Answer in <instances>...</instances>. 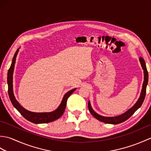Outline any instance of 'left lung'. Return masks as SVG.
I'll return each instance as SVG.
<instances>
[{
    "label": "left lung",
    "mask_w": 151,
    "mask_h": 151,
    "mask_svg": "<svg viewBox=\"0 0 151 151\" xmlns=\"http://www.w3.org/2000/svg\"><path fill=\"white\" fill-rule=\"evenodd\" d=\"M139 62H140L141 65H142V69H143L144 81L143 83L142 89V91H141L139 98L138 99V100H137V101L136 102V103L134 104L132 108H130L129 110H127L126 112H124V113L123 114L118 115V116L104 117V116H102V115L98 114L97 113H96V112L93 110V108H91V106L90 104V102L89 101L88 102V109L93 116L95 117L99 121L103 122V123H105L114 124H119V123H123V122L125 121L126 120H127L128 119L130 118L134 114V112H135L137 110V109L141 107V106L142 105L143 102L144 101V99H145V97L146 88H147V84H148L149 75H148V71H147V69L146 67L145 62V61H144V60L143 59V58H142V57L139 58Z\"/></svg>",
    "instance_id": "obj_1"
}]
</instances>
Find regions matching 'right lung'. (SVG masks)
Returning a JSON list of instances; mask_svg holds the SVG:
<instances>
[{
    "instance_id": "right-lung-1",
    "label": "right lung",
    "mask_w": 151,
    "mask_h": 151,
    "mask_svg": "<svg viewBox=\"0 0 151 151\" xmlns=\"http://www.w3.org/2000/svg\"><path fill=\"white\" fill-rule=\"evenodd\" d=\"M19 50V49L16 50L14 56L13 58L11 66L9 67L8 72L7 81L8 85V95L13 106L17 109L19 113L26 119L27 120L35 124L47 123L58 119H59L63 115L66 107L67 99L76 90V88L73 89L71 90L66 93L65 95L63 96L62 102H61L58 108L53 111L44 112V113H36V112L28 111L26 110V109H24L23 107H22L20 104L15 99L14 94V90H13V73H14L16 57H17Z\"/></svg>"
}]
</instances>
